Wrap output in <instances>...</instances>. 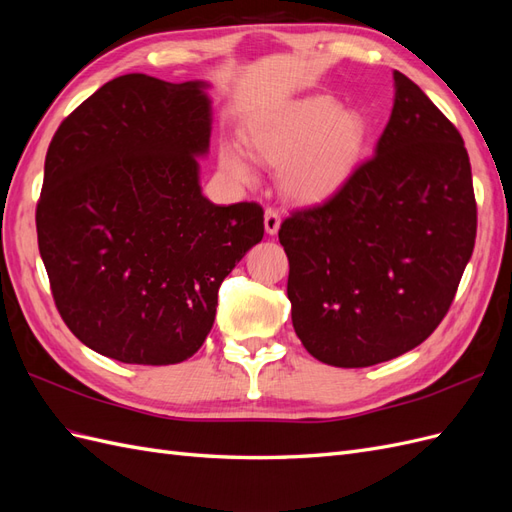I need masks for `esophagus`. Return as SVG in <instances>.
<instances>
[{"label":"esophagus","instance_id":"34e87169","mask_svg":"<svg viewBox=\"0 0 512 512\" xmlns=\"http://www.w3.org/2000/svg\"><path fill=\"white\" fill-rule=\"evenodd\" d=\"M280 224H282V218H280V213H277L275 209H267L265 211V230H267V235H277V230H280Z\"/></svg>","mask_w":512,"mask_h":512}]
</instances>
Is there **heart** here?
Masks as SVG:
<instances>
[{"instance_id": "obj_1", "label": "heart", "mask_w": 512, "mask_h": 512, "mask_svg": "<svg viewBox=\"0 0 512 512\" xmlns=\"http://www.w3.org/2000/svg\"><path fill=\"white\" fill-rule=\"evenodd\" d=\"M243 138L256 158L280 166V188L288 198L314 205L354 175L367 143V121L329 94H312L256 117ZM220 166L235 179L250 177L245 153L232 143L220 147Z\"/></svg>"}]
</instances>
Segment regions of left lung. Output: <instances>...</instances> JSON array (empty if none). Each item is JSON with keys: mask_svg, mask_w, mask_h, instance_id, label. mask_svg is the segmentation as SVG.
<instances>
[{"mask_svg": "<svg viewBox=\"0 0 512 512\" xmlns=\"http://www.w3.org/2000/svg\"><path fill=\"white\" fill-rule=\"evenodd\" d=\"M374 158L327 203L294 211L292 327L335 367L391 361L436 331L474 250L476 200L457 128L406 74Z\"/></svg>", "mask_w": 512, "mask_h": 512, "instance_id": "8db88e82", "label": "left lung"}]
</instances>
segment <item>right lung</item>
Wrapping results in <instances>:
<instances>
[{
  "label": "right lung",
  "instance_id": "1",
  "mask_svg": "<svg viewBox=\"0 0 512 512\" xmlns=\"http://www.w3.org/2000/svg\"><path fill=\"white\" fill-rule=\"evenodd\" d=\"M207 87L117 76L61 121L46 151L40 256L68 329L108 359H190L224 277L265 235L260 205H213L200 190Z\"/></svg>",
  "mask_w": 512,
  "mask_h": 512
}]
</instances>
